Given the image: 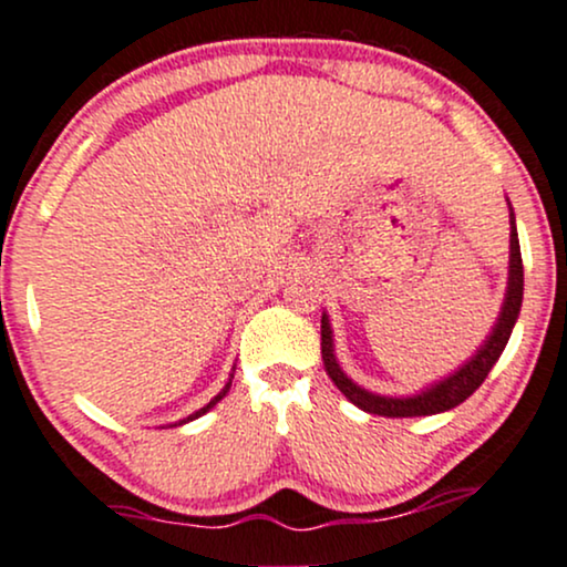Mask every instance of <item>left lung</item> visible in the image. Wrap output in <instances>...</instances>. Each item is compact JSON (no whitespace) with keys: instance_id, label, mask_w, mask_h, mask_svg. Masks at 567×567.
<instances>
[{"instance_id":"left-lung-1","label":"left lung","mask_w":567,"mask_h":567,"mask_svg":"<svg viewBox=\"0 0 567 567\" xmlns=\"http://www.w3.org/2000/svg\"><path fill=\"white\" fill-rule=\"evenodd\" d=\"M508 226H512V239H508V282H506V296H503L501 315H497L493 331H489L484 344L478 347L476 354H471L457 371H452L450 377L439 379L431 388L420 390L414 395H379L371 390L360 388L358 382H352L350 377L341 371L339 360H336L333 350V328L328 315L322 312V363H326L328 377L333 379L336 388L344 393L347 401H352L354 406L363 409L369 414L379 416H427V414H441L450 412V409L460 406L465 398H471L482 388V382L487 379L493 365L497 363L503 350H506L508 339L516 326V317L522 309V290H525V271H522V252H519V236H516V217L512 204H508Z\"/></svg>"}]
</instances>
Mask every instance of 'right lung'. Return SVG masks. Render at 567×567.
<instances>
[{"instance_id": "1", "label": "right lung", "mask_w": 567, "mask_h": 567, "mask_svg": "<svg viewBox=\"0 0 567 567\" xmlns=\"http://www.w3.org/2000/svg\"><path fill=\"white\" fill-rule=\"evenodd\" d=\"M231 379H234V377H231ZM228 388H231V382H228V384H226V388H223V390H220V393H217V395L213 398V401H209V403H207V406H204V409H198V412H193V414H188V416H185V420H179V425H183V422H190V420H196V416L207 414V412H209V409H213V406H215V403H220V401H223V395H226V393H228Z\"/></svg>"}]
</instances>
